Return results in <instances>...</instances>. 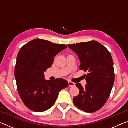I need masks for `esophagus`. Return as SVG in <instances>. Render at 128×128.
Returning <instances> with one entry per match:
<instances>
[{
    "label": "esophagus",
    "mask_w": 128,
    "mask_h": 128,
    "mask_svg": "<svg viewBox=\"0 0 128 128\" xmlns=\"http://www.w3.org/2000/svg\"><path fill=\"white\" fill-rule=\"evenodd\" d=\"M68 84H69V87H74V86H76V84L75 83H74V82H73L72 81H69L68 82Z\"/></svg>",
    "instance_id": "esophagus-1"
}]
</instances>
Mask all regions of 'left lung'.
I'll return each instance as SVG.
<instances>
[{
	"instance_id": "obj_1",
	"label": "left lung",
	"mask_w": 128,
	"mask_h": 128,
	"mask_svg": "<svg viewBox=\"0 0 128 128\" xmlns=\"http://www.w3.org/2000/svg\"><path fill=\"white\" fill-rule=\"evenodd\" d=\"M81 62L80 70L87 72L85 88L77 84L80 93L73 98L78 109L92 113L103 107L111 94L114 82V62L109 51L96 41L68 44Z\"/></svg>"
}]
</instances>
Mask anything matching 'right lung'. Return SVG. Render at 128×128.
<instances>
[{
	"mask_svg": "<svg viewBox=\"0 0 128 128\" xmlns=\"http://www.w3.org/2000/svg\"><path fill=\"white\" fill-rule=\"evenodd\" d=\"M67 47L66 44L35 39L21 47L14 69L17 90L24 104L41 112L53 106L60 90L68 86L62 78L44 80V72L50 68L54 57Z\"/></svg>",
	"mask_w": 128,
	"mask_h": 128,
	"instance_id": "add662e5",
	"label": "right lung"
}]
</instances>
